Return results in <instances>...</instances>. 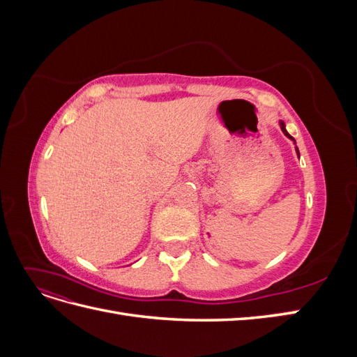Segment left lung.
<instances>
[{"label": "left lung", "mask_w": 357, "mask_h": 357, "mask_svg": "<svg viewBox=\"0 0 357 357\" xmlns=\"http://www.w3.org/2000/svg\"><path fill=\"white\" fill-rule=\"evenodd\" d=\"M280 126H282V131H283V134H284L286 137H289L290 139H294V142H295V138L291 137V135L286 131V125H284V122H280ZM296 153H298V156H299V150H298V147H296Z\"/></svg>", "instance_id": "8db88e82"}]
</instances>
